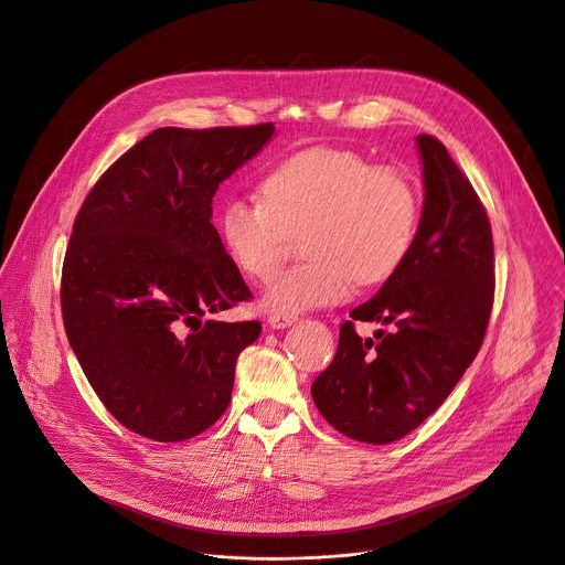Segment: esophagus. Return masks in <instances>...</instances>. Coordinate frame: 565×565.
<instances>
[{"label":"esophagus","instance_id":"34e87169","mask_svg":"<svg viewBox=\"0 0 565 565\" xmlns=\"http://www.w3.org/2000/svg\"><path fill=\"white\" fill-rule=\"evenodd\" d=\"M295 320H297V316H292V313H273V316L268 318V324H270L273 329H286V327H290Z\"/></svg>","mask_w":565,"mask_h":565}]
</instances>
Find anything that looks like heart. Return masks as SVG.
<instances>
[{
	"label": "heart",
	"mask_w": 565,
	"mask_h": 565,
	"mask_svg": "<svg viewBox=\"0 0 565 565\" xmlns=\"http://www.w3.org/2000/svg\"><path fill=\"white\" fill-rule=\"evenodd\" d=\"M259 195L262 202L227 198L216 227L232 266L256 281L279 268L286 234L303 230L306 262L266 288L270 313L335 303L353 281H387L405 264L422 218V195L409 173L374 167L347 148L295 152L262 178Z\"/></svg>",
	"instance_id": "heart-1"
}]
</instances>
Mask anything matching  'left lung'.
<instances>
[{"mask_svg": "<svg viewBox=\"0 0 565 565\" xmlns=\"http://www.w3.org/2000/svg\"><path fill=\"white\" fill-rule=\"evenodd\" d=\"M424 212L405 264L340 327L333 363L313 381L322 417L342 435L390 444L422 426L478 355L493 306V238L469 178L430 135L417 137ZM394 323L363 341L352 322Z\"/></svg>", "mask_w": 565, "mask_h": 565, "instance_id": "8db88e82", "label": "left lung"}]
</instances>
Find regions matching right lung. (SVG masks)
<instances>
[{
	"label": "right lung",
	"instance_id": "add662e5",
	"mask_svg": "<svg viewBox=\"0 0 565 565\" xmlns=\"http://www.w3.org/2000/svg\"><path fill=\"white\" fill-rule=\"evenodd\" d=\"M158 128L98 178L74 221L61 303L67 340L110 415L156 441L214 426L262 322L202 318L252 297L212 225L223 180L273 137Z\"/></svg>",
	"mask_w": 565,
	"mask_h": 565
}]
</instances>
